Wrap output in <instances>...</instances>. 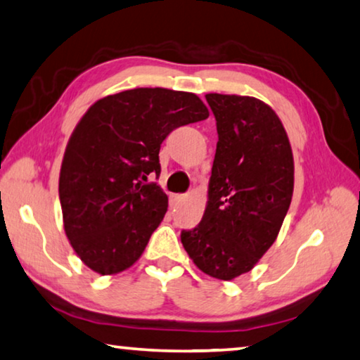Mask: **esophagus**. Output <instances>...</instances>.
<instances>
[{"mask_svg": "<svg viewBox=\"0 0 360 360\" xmlns=\"http://www.w3.org/2000/svg\"><path fill=\"white\" fill-rule=\"evenodd\" d=\"M180 199H181V195H179V193H174V195H170V198H169V202H170V206H176V204L180 202Z\"/></svg>", "mask_w": 360, "mask_h": 360, "instance_id": "obj_1", "label": "esophagus"}]
</instances>
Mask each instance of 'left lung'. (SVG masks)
<instances>
[{"label":"left lung","mask_w":360,"mask_h":360,"mask_svg":"<svg viewBox=\"0 0 360 360\" xmlns=\"http://www.w3.org/2000/svg\"><path fill=\"white\" fill-rule=\"evenodd\" d=\"M217 149L209 201L181 245L204 274L233 280L274 245L288 212L295 165L286 131L267 104L251 96L209 93Z\"/></svg>","instance_id":"obj_1"}]
</instances>
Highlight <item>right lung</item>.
<instances>
[{
  "label": "right lung",
  "mask_w": 360,
  "mask_h": 360,
  "mask_svg": "<svg viewBox=\"0 0 360 360\" xmlns=\"http://www.w3.org/2000/svg\"><path fill=\"white\" fill-rule=\"evenodd\" d=\"M209 117L193 93L135 88L99 99L65 148L59 176L64 230L91 270L134 265L167 212L159 149L181 125Z\"/></svg>",
  "instance_id": "obj_1"
}]
</instances>
